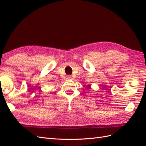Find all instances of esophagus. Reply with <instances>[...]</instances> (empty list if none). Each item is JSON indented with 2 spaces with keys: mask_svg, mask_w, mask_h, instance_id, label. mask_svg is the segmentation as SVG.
<instances>
[{
  "mask_svg": "<svg viewBox=\"0 0 146 146\" xmlns=\"http://www.w3.org/2000/svg\"><path fill=\"white\" fill-rule=\"evenodd\" d=\"M66 79H67V80H72V77L70 76H68L67 77H66Z\"/></svg>",
  "mask_w": 146,
  "mask_h": 146,
  "instance_id": "1",
  "label": "esophagus"
}]
</instances>
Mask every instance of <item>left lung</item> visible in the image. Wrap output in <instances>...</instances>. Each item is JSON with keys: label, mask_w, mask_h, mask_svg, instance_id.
<instances>
[{"label": "left lung", "mask_w": 146, "mask_h": 146, "mask_svg": "<svg viewBox=\"0 0 146 146\" xmlns=\"http://www.w3.org/2000/svg\"><path fill=\"white\" fill-rule=\"evenodd\" d=\"M87 88H88V89H91V85H87Z\"/></svg>", "instance_id": "8db88e82"}]
</instances>
